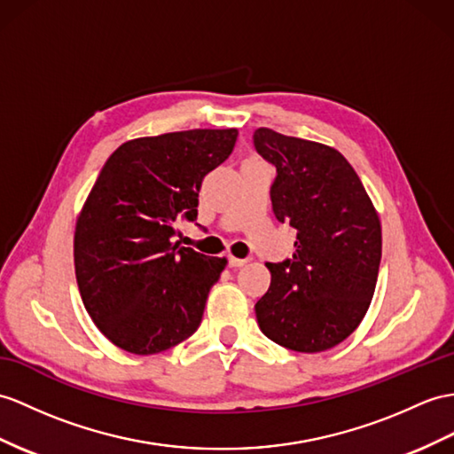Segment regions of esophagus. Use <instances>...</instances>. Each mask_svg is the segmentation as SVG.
Masks as SVG:
<instances>
[{"label":"esophagus","mask_w":454,"mask_h":454,"mask_svg":"<svg viewBox=\"0 0 454 454\" xmlns=\"http://www.w3.org/2000/svg\"><path fill=\"white\" fill-rule=\"evenodd\" d=\"M248 260H242V258H235V256H229V265L231 268H240V265H245Z\"/></svg>","instance_id":"1"}]
</instances>
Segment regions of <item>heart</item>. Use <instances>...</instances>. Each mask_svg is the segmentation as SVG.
<instances>
[{
    "label": "heart",
    "instance_id": "1",
    "mask_svg": "<svg viewBox=\"0 0 454 454\" xmlns=\"http://www.w3.org/2000/svg\"><path fill=\"white\" fill-rule=\"evenodd\" d=\"M252 160H256V158H250V160H247V161H252Z\"/></svg>",
    "mask_w": 454,
    "mask_h": 454
}]
</instances>
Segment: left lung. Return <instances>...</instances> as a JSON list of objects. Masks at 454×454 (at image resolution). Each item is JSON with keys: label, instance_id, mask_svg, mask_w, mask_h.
<instances>
[{"label": "left lung", "instance_id": "left-lung-1", "mask_svg": "<svg viewBox=\"0 0 454 454\" xmlns=\"http://www.w3.org/2000/svg\"><path fill=\"white\" fill-rule=\"evenodd\" d=\"M254 146L275 165L273 214L296 229L293 260L265 263L256 302L265 337L296 352L333 348L366 316L381 262V221L356 171L335 148L260 127Z\"/></svg>", "mask_w": 454, "mask_h": 454}]
</instances>
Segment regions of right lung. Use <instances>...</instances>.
<instances>
[{
    "label": "right lung",
    "instance_id": "add662e5",
    "mask_svg": "<svg viewBox=\"0 0 454 454\" xmlns=\"http://www.w3.org/2000/svg\"><path fill=\"white\" fill-rule=\"evenodd\" d=\"M237 129L132 138L109 156L76 217L73 258L82 304L115 347L158 355L202 322L227 258L173 242L194 221L207 173L233 152Z\"/></svg>",
    "mask_w": 454,
    "mask_h": 454
}]
</instances>
